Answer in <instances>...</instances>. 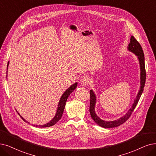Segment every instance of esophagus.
<instances>
[{
    "instance_id": "1",
    "label": "esophagus",
    "mask_w": 156,
    "mask_h": 156,
    "mask_svg": "<svg viewBox=\"0 0 156 156\" xmlns=\"http://www.w3.org/2000/svg\"><path fill=\"white\" fill-rule=\"evenodd\" d=\"M89 83H90V79L88 76H84L80 79V83H81V84H83V86L88 85Z\"/></svg>"
}]
</instances>
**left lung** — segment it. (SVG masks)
<instances>
[{
	"mask_svg": "<svg viewBox=\"0 0 156 156\" xmlns=\"http://www.w3.org/2000/svg\"><path fill=\"white\" fill-rule=\"evenodd\" d=\"M128 49L130 51L134 53L138 58L140 65V69H141V78H140L141 86H140V90L138 92V94L137 95L136 98L134 100V102L133 105V107L132 108H130L129 110L125 116H123L122 118H120L118 120H116L115 121L107 122V121L101 120V118H99V117L97 116L96 113H95V105L96 102V97L92 90L90 91V113L91 116L92 118V119L95 122V123L97 124V125H98L99 126H101L104 128L116 127L122 125V124H123L124 122H126L129 119L130 115H131L137 104H138L139 100L143 91V89H144L145 84V80H146V70H145V65L144 53H143V51L141 45L140 44V43L136 40V39L133 36H132L131 38H130V41L129 44Z\"/></svg>",
	"mask_w": 156,
	"mask_h": 156,
	"instance_id": "1",
	"label": "left lung"
}]
</instances>
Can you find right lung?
<instances>
[{
  "mask_svg": "<svg viewBox=\"0 0 156 156\" xmlns=\"http://www.w3.org/2000/svg\"><path fill=\"white\" fill-rule=\"evenodd\" d=\"M8 65H9V62L8 63ZM7 70H8V68H7ZM6 74H7V72H6ZM77 86V83H76L75 84H73V85H72L70 87V88H68V89H67L65 91V93H63V95H62V97L60 98V101L59 102V104H58V110H57V112H56V114H55L54 118H53V119L51 122L46 123V124H45V125H43V126H37V125L35 126V125H34V126H36L37 127H51V126H52L55 125V124L61 118L62 115H63V111L65 109V104L66 103V101H67L68 97H69V95H70V93L75 89L76 88ZM18 115L20 116V115L19 113H18ZM20 117L22 118L23 121L29 123L28 122L25 120L21 116H20Z\"/></svg>",
  "mask_w": 156,
  "mask_h": 156,
  "instance_id": "1",
  "label": "right lung"
}]
</instances>
